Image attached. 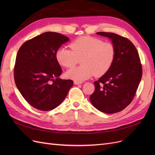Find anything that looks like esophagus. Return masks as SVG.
I'll return each mask as SVG.
<instances>
[{
	"mask_svg": "<svg viewBox=\"0 0 155 155\" xmlns=\"http://www.w3.org/2000/svg\"><path fill=\"white\" fill-rule=\"evenodd\" d=\"M81 83H82V82H79V81H74L75 85H79V84H81Z\"/></svg>",
	"mask_w": 155,
	"mask_h": 155,
	"instance_id": "34e87169",
	"label": "esophagus"
}]
</instances>
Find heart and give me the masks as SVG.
Returning <instances> with one entry per match:
<instances>
[{"mask_svg": "<svg viewBox=\"0 0 155 155\" xmlns=\"http://www.w3.org/2000/svg\"><path fill=\"white\" fill-rule=\"evenodd\" d=\"M71 50L64 47L58 48L55 59L61 66L70 68L81 59L82 66L74 67L66 73L68 78L82 82L93 75L99 77L109 71L113 64L116 50L110 42L91 36H83L70 44Z\"/></svg>", "mask_w": 155, "mask_h": 155, "instance_id": "obj_1", "label": "heart"}]
</instances>
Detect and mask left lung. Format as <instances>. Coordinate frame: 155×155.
<instances>
[{
  "label": "left lung",
  "mask_w": 155,
  "mask_h": 155,
  "mask_svg": "<svg viewBox=\"0 0 155 155\" xmlns=\"http://www.w3.org/2000/svg\"><path fill=\"white\" fill-rule=\"evenodd\" d=\"M96 34L110 38L116 54L109 71L94 82L95 90L90 100L97 110L113 114L133 101L142 78V67L137 48L127 38L110 32Z\"/></svg>",
  "instance_id": "1"
}]
</instances>
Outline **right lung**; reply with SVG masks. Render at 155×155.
<instances>
[{"mask_svg":"<svg viewBox=\"0 0 155 155\" xmlns=\"http://www.w3.org/2000/svg\"><path fill=\"white\" fill-rule=\"evenodd\" d=\"M69 41L56 32H45L23 43L18 50L14 79L23 97L35 109L51 110L59 105L73 85L71 79L59 78L62 69L56 51Z\"/></svg>","mask_w":155,"mask_h":155,"instance_id":"add662e5","label":"right lung"}]
</instances>
